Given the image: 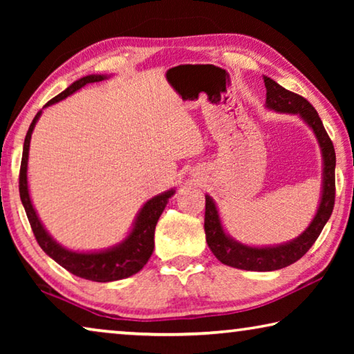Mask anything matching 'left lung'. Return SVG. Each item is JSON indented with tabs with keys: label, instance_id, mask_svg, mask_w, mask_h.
I'll use <instances>...</instances> for the list:
<instances>
[{
	"label": "left lung",
	"instance_id": "1",
	"mask_svg": "<svg viewBox=\"0 0 354 354\" xmlns=\"http://www.w3.org/2000/svg\"><path fill=\"white\" fill-rule=\"evenodd\" d=\"M267 88V106L278 112L299 113L304 118L319 139L323 153V194L322 201L317 211L313 223L309 225L301 236L297 237L286 245L268 248H253L234 242L225 234L221 227L217 207H215L211 196H206V211H205V232L209 248L225 266L253 272H272L284 268L290 263L297 262L299 257L308 253L314 242L319 239L323 226L326 225L328 218L331 217L335 200V151L329 136L323 127L319 113L314 106L301 95L287 91L278 82L270 77H263Z\"/></svg>",
	"mask_w": 354,
	"mask_h": 354
}]
</instances>
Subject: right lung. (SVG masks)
<instances>
[{"instance_id":"1","label":"right lung","mask_w":354,"mask_h":354,"mask_svg":"<svg viewBox=\"0 0 354 354\" xmlns=\"http://www.w3.org/2000/svg\"><path fill=\"white\" fill-rule=\"evenodd\" d=\"M106 76L101 75H91L84 76L80 81L71 84L70 87L65 88L62 93H59L57 97L50 100L46 106L53 103H57L64 98H67L76 91H80L81 87L86 84L100 82L103 81ZM40 112L34 117L31 127H29L26 137H25V145H23V156H21V165H20V178H19V190H20V198L25 211L28 215L29 225L34 232V237L40 248L45 253L55 259L59 266H62L65 270L76 274V277L88 279V281H97V283H109V281H117L128 278L131 274L140 272L143 266L148 262L149 256L153 253L154 248V230L156 223L160 217V214L165 209L167 201L170 196L175 194L173 190L165 192L162 195H158L145 203V206L142 207L139 217L136 220V225L128 236L127 241L118 247L101 251V253H73L62 248L61 245L56 243L53 239L48 236L45 227L41 226L40 220L35 214L34 207L31 205V198H29L28 192V181H26V169H28V151H29V142H31L32 129L37 123L40 117Z\"/></svg>"}]
</instances>
